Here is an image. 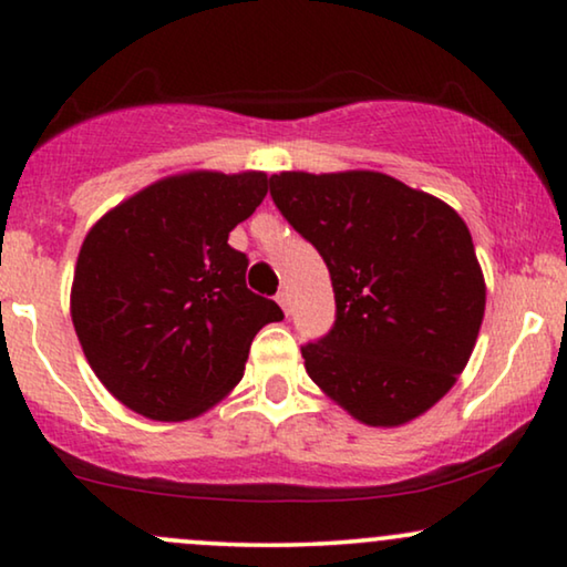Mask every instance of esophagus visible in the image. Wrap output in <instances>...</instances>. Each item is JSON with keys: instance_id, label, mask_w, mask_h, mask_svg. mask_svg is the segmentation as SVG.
<instances>
[{"instance_id": "obj_1", "label": "esophagus", "mask_w": 567, "mask_h": 567, "mask_svg": "<svg viewBox=\"0 0 567 567\" xmlns=\"http://www.w3.org/2000/svg\"><path fill=\"white\" fill-rule=\"evenodd\" d=\"M276 301H278V305H281V309H284L286 315L291 312V299H289V291H286V289H284V291H278V293H276Z\"/></svg>"}]
</instances>
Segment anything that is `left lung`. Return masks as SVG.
<instances>
[{
  "mask_svg": "<svg viewBox=\"0 0 567 567\" xmlns=\"http://www.w3.org/2000/svg\"><path fill=\"white\" fill-rule=\"evenodd\" d=\"M270 198L322 255L336 291L330 332L301 346L312 382L367 425H402L436 405L485 315L462 216L371 169L270 175Z\"/></svg>",
  "mask_w": 567,
  "mask_h": 567,
  "instance_id": "1",
  "label": "left lung"
}]
</instances>
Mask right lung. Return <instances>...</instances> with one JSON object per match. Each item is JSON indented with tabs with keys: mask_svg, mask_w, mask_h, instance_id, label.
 <instances>
[{
	"mask_svg": "<svg viewBox=\"0 0 567 567\" xmlns=\"http://www.w3.org/2000/svg\"><path fill=\"white\" fill-rule=\"evenodd\" d=\"M266 173H183L107 212L84 237L72 322L107 392L152 421H188L243 379L252 338L284 320L247 289L229 231L262 204Z\"/></svg>",
	"mask_w": 567,
	"mask_h": 567,
	"instance_id": "1",
	"label": "right lung"
}]
</instances>
